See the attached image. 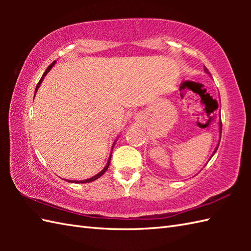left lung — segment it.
I'll list each match as a JSON object with an SVG mask.
<instances>
[{
    "label": "left lung",
    "instance_id": "8db88e82",
    "mask_svg": "<svg viewBox=\"0 0 251 251\" xmlns=\"http://www.w3.org/2000/svg\"><path fill=\"white\" fill-rule=\"evenodd\" d=\"M204 70H205V72H206V73L210 74V72L208 71V69H207L205 66H204ZM221 130H222V123H220V131H221ZM219 142H220V141H219ZM218 146H219V145H218ZM217 149H218V147H217ZM217 149H216V151H217ZM216 151H215V152H216ZM214 154H215V153H214Z\"/></svg>",
    "mask_w": 251,
    "mask_h": 251
}]
</instances>
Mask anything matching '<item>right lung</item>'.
Wrapping results in <instances>:
<instances>
[{
    "mask_svg": "<svg viewBox=\"0 0 251 251\" xmlns=\"http://www.w3.org/2000/svg\"><path fill=\"white\" fill-rule=\"evenodd\" d=\"M55 62L56 61H54V62H52V63H50V67L49 68H47L46 69V71L44 72V74H43V76H42L41 77V79H40V82L39 83H37V85H36V88H35V93H36V90H37V88H39L40 87V85H41V83H42V81H43V78H44V76L46 75V74H47V72H50V69H51V67L52 66H54L55 65ZM35 93H34V95H35ZM114 147V146H113ZM110 161H111V157L109 158V161H108V163H106V165H105V167L102 169V170H101V172L98 174V175H96V176H94V177H92V178H89V179H86V180H82V181H70V180H68L69 181V182H73V183H87V182H92V181H94V180H96V179H98L99 177H101V176H102L105 172H106V169H108L109 168V165H110Z\"/></svg>",
    "mask_w": 251,
    "mask_h": 251,
    "instance_id": "1",
    "label": "right lung"
}]
</instances>
